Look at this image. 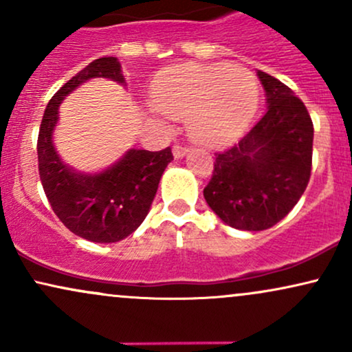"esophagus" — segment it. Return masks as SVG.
Here are the masks:
<instances>
[{
	"label": "esophagus",
	"mask_w": 352,
	"mask_h": 352,
	"mask_svg": "<svg viewBox=\"0 0 352 352\" xmlns=\"http://www.w3.org/2000/svg\"><path fill=\"white\" fill-rule=\"evenodd\" d=\"M172 152H173V157H175V159H182V157H185L188 153V148L187 147H184V145H173V148H172Z\"/></svg>",
	"instance_id": "1"
}]
</instances>
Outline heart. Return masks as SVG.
Here are the masks:
<instances>
[{
	"label": "heart",
	"mask_w": 352,
	"mask_h": 352,
	"mask_svg": "<svg viewBox=\"0 0 352 352\" xmlns=\"http://www.w3.org/2000/svg\"><path fill=\"white\" fill-rule=\"evenodd\" d=\"M152 104L168 119H187V132L205 147L236 142L258 107V84L248 69L185 63L167 67L152 84Z\"/></svg>",
	"instance_id": "b5f03b06"
}]
</instances>
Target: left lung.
<instances>
[{
  "label": "left lung",
  "mask_w": 352,
  "mask_h": 352,
  "mask_svg": "<svg viewBox=\"0 0 352 352\" xmlns=\"http://www.w3.org/2000/svg\"><path fill=\"white\" fill-rule=\"evenodd\" d=\"M266 109L252 131L217 153L204 188L208 207L230 227L246 232L272 228L292 212L308 187L313 122L301 99L263 71Z\"/></svg>",
  "instance_id": "1"
}]
</instances>
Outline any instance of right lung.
<instances>
[{
  "label": "right lung",
  "instance_id": "obj_1",
  "mask_svg": "<svg viewBox=\"0 0 352 352\" xmlns=\"http://www.w3.org/2000/svg\"><path fill=\"white\" fill-rule=\"evenodd\" d=\"M106 78L125 86L117 58H100L79 71L52 96L38 137L39 177L58 218L74 235L94 243H116L134 233L147 217L160 177L173 160L170 147L160 152L131 148L106 170L79 172L60 160L52 132L66 96L89 79Z\"/></svg>",
  "mask_w": 352,
  "mask_h": 352
}]
</instances>
